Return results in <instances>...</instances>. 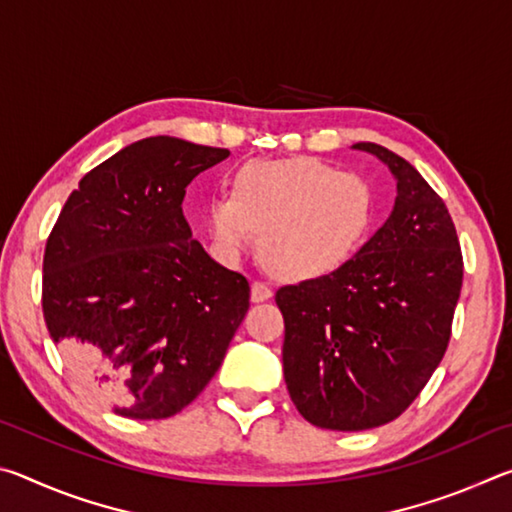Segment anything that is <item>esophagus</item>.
Returning a JSON list of instances; mask_svg holds the SVG:
<instances>
[{
	"instance_id": "1",
	"label": "esophagus",
	"mask_w": 512,
	"mask_h": 512,
	"mask_svg": "<svg viewBox=\"0 0 512 512\" xmlns=\"http://www.w3.org/2000/svg\"><path fill=\"white\" fill-rule=\"evenodd\" d=\"M271 296H273V291L266 282L257 280V282H253V287H250V300H253V302H264Z\"/></svg>"
}]
</instances>
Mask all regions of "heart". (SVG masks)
I'll return each instance as SVG.
<instances>
[{
  "instance_id": "b5f03b06",
  "label": "heart",
  "mask_w": 512,
  "mask_h": 512,
  "mask_svg": "<svg viewBox=\"0 0 512 512\" xmlns=\"http://www.w3.org/2000/svg\"><path fill=\"white\" fill-rule=\"evenodd\" d=\"M375 198L354 173L316 158L248 162L237 171L235 196H214L207 223L225 253L241 255L262 237L277 275L316 280L366 244Z\"/></svg>"
}]
</instances>
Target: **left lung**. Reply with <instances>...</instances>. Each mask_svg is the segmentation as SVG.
I'll list each match as a JSON object with an SVG mask.
<instances>
[{"label":"left lung","mask_w":512,"mask_h":512,"mask_svg":"<svg viewBox=\"0 0 512 512\" xmlns=\"http://www.w3.org/2000/svg\"><path fill=\"white\" fill-rule=\"evenodd\" d=\"M397 198L386 223L339 271L277 289L284 381L302 418L361 431L402 415L443 361L463 255L447 207L415 167L372 142Z\"/></svg>","instance_id":"1"}]
</instances>
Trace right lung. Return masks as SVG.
Returning <instances> with one entry per match:
<instances>
[{
	"label": "right lung",
	"mask_w": 512,
	"mask_h": 512,
	"mask_svg": "<svg viewBox=\"0 0 512 512\" xmlns=\"http://www.w3.org/2000/svg\"><path fill=\"white\" fill-rule=\"evenodd\" d=\"M228 149L146 137L81 178L42 262L49 336L85 391L133 420L171 418L223 363L250 287L192 239L185 189Z\"/></svg>",
	"instance_id": "add662e5"
}]
</instances>
